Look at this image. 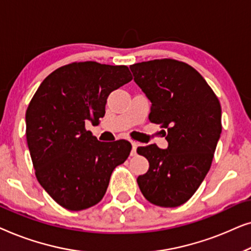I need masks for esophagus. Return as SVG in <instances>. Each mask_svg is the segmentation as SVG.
<instances>
[{
	"mask_svg": "<svg viewBox=\"0 0 251 251\" xmlns=\"http://www.w3.org/2000/svg\"><path fill=\"white\" fill-rule=\"evenodd\" d=\"M131 146H132V150H131V156L136 155V150H137V146H138V143L137 142H133L131 140Z\"/></svg>",
	"mask_w": 251,
	"mask_h": 251,
	"instance_id": "esophagus-1",
	"label": "esophagus"
}]
</instances>
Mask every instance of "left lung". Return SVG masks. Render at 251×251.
Wrapping results in <instances>:
<instances>
[{
    "mask_svg": "<svg viewBox=\"0 0 251 251\" xmlns=\"http://www.w3.org/2000/svg\"><path fill=\"white\" fill-rule=\"evenodd\" d=\"M130 70L151 101L150 121L167 129L168 142L166 150L154 144L137 149L150 163L137 183L151 203L178 207L195 193L210 169L222 132L221 104L200 73L181 61H143Z\"/></svg>",
    "mask_w": 251,
    "mask_h": 251,
    "instance_id": "left-lung-1",
    "label": "left lung"
}]
</instances>
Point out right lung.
<instances>
[{"instance_id": "obj_1", "label": "right lung", "mask_w": 251, "mask_h": 251, "mask_svg": "<svg viewBox=\"0 0 251 251\" xmlns=\"http://www.w3.org/2000/svg\"><path fill=\"white\" fill-rule=\"evenodd\" d=\"M131 80L126 66L73 63L44 78L30 100L26 138L36 178L65 209L97 204L113 170L129 156L128 140L99 142L85 123L98 125L109 94Z\"/></svg>"}]
</instances>
